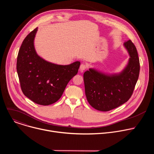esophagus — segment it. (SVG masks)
I'll return each mask as SVG.
<instances>
[{"mask_svg": "<svg viewBox=\"0 0 154 154\" xmlns=\"http://www.w3.org/2000/svg\"><path fill=\"white\" fill-rule=\"evenodd\" d=\"M87 68V66L85 64H82L81 65H80V71H85L86 69Z\"/></svg>", "mask_w": 154, "mask_h": 154, "instance_id": "1", "label": "esophagus"}]
</instances>
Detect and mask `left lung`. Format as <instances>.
<instances>
[{
  "label": "left lung",
  "mask_w": 154,
  "mask_h": 154,
  "mask_svg": "<svg viewBox=\"0 0 154 154\" xmlns=\"http://www.w3.org/2000/svg\"><path fill=\"white\" fill-rule=\"evenodd\" d=\"M124 46L130 55L125 68L118 74H105L90 69L83 74L88 102L95 109L108 112L128 100L133 94L140 74L137 48L130 39Z\"/></svg>",
  "instance_id": "1"
}]
</instances>
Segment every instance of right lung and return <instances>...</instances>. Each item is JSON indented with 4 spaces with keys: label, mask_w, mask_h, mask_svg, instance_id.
Returning a JSON list of instances; mask_svg holds the SVG:
<instances>
[{
    "label": "right lung",
    "mask_w": 154,
    "mask_h": 154,
    "mask_svg": "<svg viewBox=\"0 0 154 154\" xmlns=\"http://www.w3.org/2000/svg\"><path fill=\"white\" fill-rule=\"evenodd\" d=\"M36 28L24 39L19 49L16 69L24 94L35 103L49 105L61 97L70 80L78 72L80 62L58 65L38 56L34 48Z\"/></svg>",
    "instance_id": "obj_1"
}]
</instances>
